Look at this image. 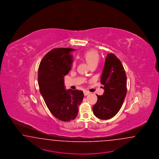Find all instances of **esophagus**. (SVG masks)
Masks as SVG:
<instances>
[{
  "label": "esophagus",
  "mask_w": 159,
  "mask_h": 159,
  "mask_svg": "<svg viewBox=\"0 0 159 159\" xmlns=\"http://www.w3.org/2000/svg\"><path fill=\"white\" fill-rule=\"evenodd\" d=\"M90 94V93L89 92V91H84V95L86 96V95H88Z\"/></svg>",
  "instance_id": "34e87169"
}]
</instances>
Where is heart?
Segmentation results:
<instances>
[{"label": "heart", "mask_w": 159, "mask_h": 159, "mask_svg": "<svg viewBox=\"0 0 159 159\" xmlns=\"http://www.w3.org/2000/svg\"><path fill=\"white\" fill-rule=\"evenodd\" d=\"M84 59L86 61L87 64L90 66L97 65L99 60V54L95 50H90L86 52L84 54ZM76 66V61H74L72 64V67L74 68Z\"/></svg>", "instance_id": "heart-1"}]
</instances>
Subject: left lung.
Wrapping results in <instances>:
<instances>
[{"instance_id":"1","label":"left lung","mask_w":159,"mask_h":159,"mask_svg":"<svg viewBox=\"0 0 159 159\" xmlns=\"http://www.w3.org/2000/svg\"><path fill=\"white\" fill-rule=\"evenodd\" d=\"M101 83L102 95H97V102L93 107L95 116L101 120L111 119L119 111L127 93V76L120 60L112 53L107 54Z\"/></svg>"}]
</instances>
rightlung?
Masks as SVG:
<instances>
[{
	"label": "right lung",
	"instance_id": "obj_1",
	"mask_svg": "<svg viewBox=\"0 0 159 159\" xmlns=\"http://www.w3.org/2000/svg\"><path fill=\"white\" fill-rule=\"evenodd\" d=\"M75 50L56 48L43 57L38 69V84L48 109L58 119L69 121L77 115L78 107L84 97L83 91L66 90L64 76L70 70L71 52Z\"/></svg>",
	"mask_w": 159,
	"mask_h": 159
}]
</instances>
